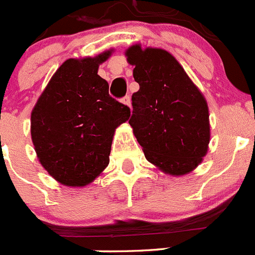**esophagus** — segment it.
Instances as JSON below:
<instances>
[{
	"instance_id": "1",
	"label": "esophagus",
	"mask_w": 255,
	"mask_h": 255,
	"mask_svg": "<svg viewBox=\"0 0 255 255\" xmlns=\"http://www.w3.org/2000/svg\"><path fill=\"white\" fill-rule=\"evenodd\" d=\"M123 103L126 106H129V107H131V98H130V96H125L123 98Z\"/></svg>"
}]
</instances>
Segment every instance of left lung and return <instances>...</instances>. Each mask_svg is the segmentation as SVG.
<instances>
[{
	"mask_svg": "<svg viewBox=\"0 0 255 255\" xmlns=\"http://www.w3.org/2000/svg\"><path fill=\"white\" fill-rule=\"evenodd\" d=\"M125 56L140 87L129 124L145 158L171 176L191 172L211 140L206 98L170 52L134 44Z\"/></svg>",
	"mask_w": 255,
	"mask_h": 255,
	"instance_id": "1",
	"label": "left lung"
}]
</instances>
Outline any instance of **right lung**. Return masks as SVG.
<instances>
[{
  "mask_svg": "<svg viewBox=\"0 0 255 255\" xmlns=\"http://www.w3.org/2000/svg\"><path fill=\"white\" fill-rule=\"evenodd\" d=\"M111 53L65 61L31 111L38 159L62 185L82 188L100 176L110 162L115 130L129 120L130 108L108 94V83L98 75Z\"/></svg>",
  "mask_w": 255,
  "mask_h": 255,
  "instance_id": "1",
  "label": "right lung"
}]
</instances>
